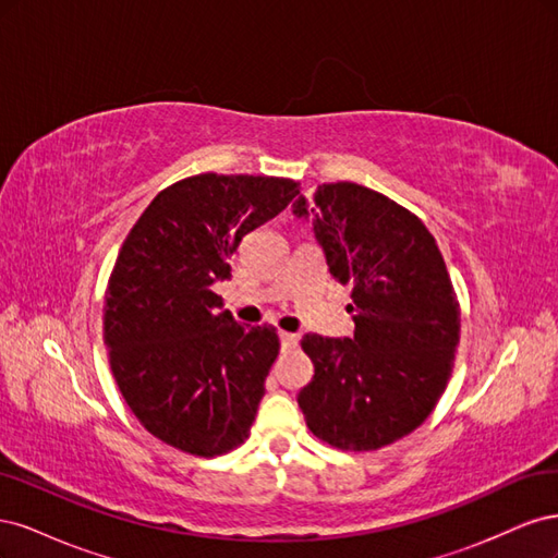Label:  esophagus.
Masks as SVG:
<instances>
[{
    "label": "esophagus",
    "instance_id": "esophagus-1",
    "mask_svg": "<svg viewBox=\"0 0 558 558\" xmlns=\"http://www.w3.org/2000/svg\"><path fill=\"white\" fill-rule=\"evenodd\" d=\"M279 340H281V347H283V349H295L300 337H298L295 332H286V330H281V332H279Z\"/></svg>",
    "mask_w": 558,
    "mask_h": 558
}]
</instances>
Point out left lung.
<instances>
[{
	"instance_id": "8db88e82",
	"label": "left lung",
	"mask_w": 558,
	"mask_h": 558,
	"mask_svg": "<svg viewBox=\"0 0 558 558\" xmlns=\"http://www.w3.org/2000/svg\"><path fill=\"white\" fill-rule=\"evenodd\" d=\"M314 234L330 275L351 286L353 337L305 335L314 377L298 404L318 440L375 451L418 428L445 393L461 307L421 218L365 185L337 181L314 195ZM307 216V199L293 205Z\"/></svg>"
}]
</instances>
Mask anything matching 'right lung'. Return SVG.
<instances>
[{"label":"right lung","instance_id":"1","mask_svg":"<svg viewBox=\"0 0 558 558\" xmlns=\"http://www.w3.org/2000/svg\"><path fill=\"white\" fill-rule=\"evenodd\" d=\"M298 193L281 177L195 174L160 191L125 238L107 286L105 344L128 408L165 445L214 459L248 437L279 335L240 326L211 283Z\"/></svg>","mask_w":558,"mask_h":558}]
</instances>
